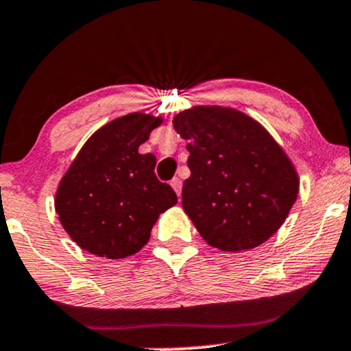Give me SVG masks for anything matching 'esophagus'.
Masks as SVG:
<instances>
[{
	"mask_svg": "<svg viewBox=\"0 0 351 351\" xmlns=\"http://www.w3.org/2000/svg\"><path fill=\"white\" fill-rule=\"evenodd\" d=\"M171 185H172V189L176 191L177 195H180V192H182V180H180L179 177H174V179L171 180Z\"/></svg>",
	"mask_w": 351,
	"mask_h": 351,
	"instance_id": "1",
	"label": "esophagus"
}]
</instances>
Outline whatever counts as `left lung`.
I'll return each instance as SVG.
<instances>
[{
	"label": "left lung",
	"instance_id": "8db88e82",
	"mask_svg": "<svg viewBox=\"0 0 351 351\" xmlns=\"http://www.w3.org/2000/svg\"><path fill=\"white\" fill-rule=\"evenodd\" d=\"M187 139L182 207L213 248L237 253L269 240L299 193L294 164L261 123L240 110L199 105L172 119Z\"/></svg>",
	"mask_w": 351,
	"mask_h": 351
}]
</instances>
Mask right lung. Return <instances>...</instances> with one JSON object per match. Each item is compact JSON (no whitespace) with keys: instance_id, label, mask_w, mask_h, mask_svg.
Listing matches in <instances>:
<instances>
[{"instance_id":"add662e5","label":"right lung","mask_w":351,"mask_h":351,"mask_svg":"<svg viewBox=\"0 0 351 351\" xmlns=\"http://www.w3.org/2000/svg\"><path fill=\"white\" fill-rule=\"evenodd\" d=\"M164 118L130 113L86 139L56 192V212L69 237L100 258L121 259L149 241L160 213L177 204L154 174V154H139Z\"/></svg>"}]
</instances>
